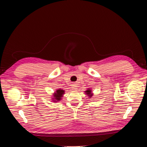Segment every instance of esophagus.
I'll use <instances>...</instances> for the list:
<instances>
[{"mask_svg":"<svg viewBox=\"0 0 147 147\" xmlns=\"http://www.w3.org/2000/svg\"><path fill=\"white\" fill-rule=\"evenodd\" d=\"M72 88H74V90H76V88H77V84H76L75 83H74V84H72Z\"/></svg>","mask_w":147,"mask_h":147,"instance_id":"34e87169","label":"esophagus"}]
</instances>
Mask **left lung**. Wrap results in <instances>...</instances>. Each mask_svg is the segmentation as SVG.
I'll return each instance as SVG.
<instances>
[{
  "label": "left lung",
  "mask_w": 147,
  "mask_h": 147,
  "mask_svg": "<svg viewBox=\"0 0 147 147\" xmlns=\"http://www.w3.org/2000/svg\"><path fill=\"white\" fill-rule=\"evenodd\" d=\"M91 91L90 90H87L86 91V92L88 94H89V96H90V97H91L92 95V94H91Z\"/></svg>",
  "instance_id": "1"
}]
</instances>
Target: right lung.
I'll list each match as a JSON object with an SVG mask.
<instances>
[{"instance_id": "add662e5", "label": "right lung", "mask_w": 147, "mask_h": 147, "mask_svg": "<svg viewBox=\"0 0 147 147\" xmlns=\"http://www.w3.org/2000/svg\"><path fill=\"white\" fill-rule=\"evenodd\" d=\"M64 90H61V89L57 90L56 92L54 94V97H55L54 99H55V100H59L61 98V97L63 96V94H64Z\"/></svg>"}]
</instances>
